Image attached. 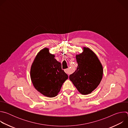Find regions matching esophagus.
<instances>
[{
  "label": "esophagus",
  "mask_w": 128,
  "mask_h": 128,
  "mask_svg": "<svg viewBox=\"0 0 128 128\" xmlns=\"http://www.w3.org/2000/svg\"><path fill=\"white\" fill-rule=\"evenodd\" d=\"M64 71H65V72L66 74H70V73H71V72H70V70L69 68H67V69H65V70H64Z\"/></svg>",
  "instance_id": "1"
}]
</instances>
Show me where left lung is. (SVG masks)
Wrapping results in <instances>:
<instances>
[{
	"instance_id": "8db88e82",
	"label": "left lung",
	"mask_w": 128,
	"mask_h": 128,
	"mask_svg": "<svg viewBox=\"0 0 128 128\" xmlns=\"http://www.w3.org/2000/svg\"><path fill=\"white\" fill-rule=\"evenodd\" d=\"M78 66L69 76L79 92L83 95L90 94L100 83L103 76V67L95 53L84 48L82 53L76 56Z\"/></svg>"
}]
</instances>
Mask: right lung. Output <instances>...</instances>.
Segmentation results:
<instances>
[{
    "label": "right lung",
    "mask_w": 128,
    "mask_h": 128,
    "mask_svg": "<svg viewBox=\"0 0 128 128\" xmlns=\"http://www.w3.org/2000/svg\"><path fill=\"white\" fill-rule=\"evenodd\" d=\"M50 54L48 49L42 50L36 56L31 68L30 76L35 88L48 97L58 95L68 75L62 69L60 62Z\"/></svg>",
    "instance_id": "add662e5"
}]
</instances>
